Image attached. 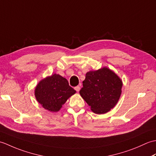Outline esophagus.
Segmentation results:
<instances>
[{
	"label": "esophagus",
	"mask_w": 156,
	"mask_h": 156,
	"mask_svg": "<svg viewBox=\"0 0 156 156\" xmlns=\"http://www.w3.org/2000/svg\"><path fill=\"white\" fill-rule=\"evenodd\" d=\"M74 89L76 90V92H79L80 91V87H79V86H77V87H74Z\"/></svg>",
	"instance_id": "esophagus-1"
}]
</instances>
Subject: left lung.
<instances>
[{"instance_id":"1","label":"left lung","mask_w":156,"mask_h":156,"mask_svg":"<svg viewBox=\"0 0 156 156\" xmlns=\"http://www.w3.org/2000/svg\"><path fill=\"white\" fill-rule=\"evenodd\" d=\"M80 90L81 97L97 114H104L113 108L121 94L122 81L111 69L103 68L87 73Z\"/></svg>"}]
</instances>
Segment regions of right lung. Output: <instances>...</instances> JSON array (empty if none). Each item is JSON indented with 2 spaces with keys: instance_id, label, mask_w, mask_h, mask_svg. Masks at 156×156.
<instances>
[{
  "instance_id": "obj_1",
  "label": "right lung",
  "mask_w": 156,
  "mask_h": 156,
  "mask_svg": "<svg viewBox=\"0 0 156 156\" xmlns=\"http://www.w3.org/2000/svg\"><path fill=\"white\" fill-rule=\"evenodd\" d=\"M76 93L68 80L59 74H54L42 80L35 90L37 101L43 107L51 112H57L67 99Z\"/></svg>"
}]
</instances>
